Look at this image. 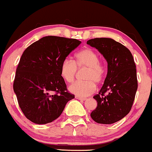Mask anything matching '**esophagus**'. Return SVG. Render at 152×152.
Here are the masks:
<instances>
[{
  "label": "esophagus",
  "instance_id": "34e87169",
  "mask_svg": "<svg viewBox=\"0 0 152 152\" xmlns=\"http://www.w3.org/2000/svg\"><path fill=\"white\" fill-rule=\"evenodd\" d=\"M76 99H79V100H82V101L86 100V98H81V97H79V96H76Z\"/></svg>",
  "mask_w": 152,
  "mask_h": 152
}]
</instances>
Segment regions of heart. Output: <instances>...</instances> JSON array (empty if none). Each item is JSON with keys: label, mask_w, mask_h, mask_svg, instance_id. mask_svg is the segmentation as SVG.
<instances>
[{"label": "heart", "mask_w": 152, "mask_h": 152, "mask_svg": "<svg viewBox=\"0 0 152 152\" xmlns=\"http://www.w3.org/2000/svg\"><path fill=\"white\" fill-rule=\"evenodd\" d=\"M77 67L87 68L85 81H76L69 86V91L79 97H86L96 91L95 82L100 83L106 73L104 65L99 61L96 51L86 48L75 55V61L66 58L61 65V75L66 82L72 83L77 73Z\"/></svg>", "instance_id": "heart-1"}]
</instances>
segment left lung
Returning <instances> with one entry per match:
<instances>
[{
    "instance_id": "8db88e82",
    "label": "left lung",
    "mask_w": 152,
    "mask_h": 152,
    "mask_svg": "<svg viewBox=\"0 0 152 152\" xmlns=\"http://www.w3.org/2000/svg\"><path fill=\"white\" fill-rule=\"evenodd\" d=\"M86 44L97 49L107 62L104 84L93 96L97 106L91 117L96 123L113 124L127 115L132 107L138 88L136 64L131 51L111 38H95Z\"/></svg>"
}]
</instances>
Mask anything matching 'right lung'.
Masks as SVG:
<instances>
[{
	"instance_id": "right-lung-1",
	"label": "right lung",
	"mask_w": 152,
	"mask_h": 152,
	"mask_svg": "<svg viewBox=\"0 0 152 152\" xmlns=\"http://www.w3.org/2000/svg\"><path fill=\"white\" fill-rule=\"evenodd\" d=\"M81 43L76 39L47 36L24 51L16 68L14 91L21 111L30 121L53 122L74 98L66 89L61 65Z\"/></svg>"
}]
</instances>
